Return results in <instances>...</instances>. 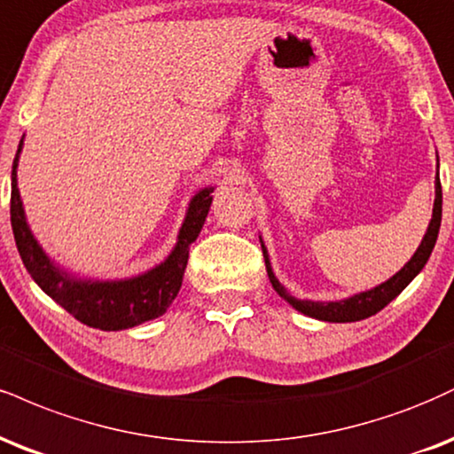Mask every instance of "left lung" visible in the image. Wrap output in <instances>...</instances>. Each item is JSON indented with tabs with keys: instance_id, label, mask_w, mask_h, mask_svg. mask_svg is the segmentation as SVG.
Instances as JSON below:
<instances>
[{
	"instance_id": "1",
	"label": "left lung",
	"mask_w": 454,
	"mask_h": 454,
	"mask_svg": "<svg viewBox=\"0 0 454 454\" xmlns=\"http://www.w3.org/2000/svg\"><path fill=\"white\" fill-rule=\"evenodd\" d=\"M440 222H442V185H440V177H438V182H435L434 215H431L427 234L423 237V243L419 245L417 254L412 255V260L408 262V264L403 266L397 275H393L389 281L383 283V286L370 289V292L357 294V296H353L348 300H340V302H302V300H296L292 294H287L286 287H283L281 283L277 281V277L272 275V269L269 264V255H266L264 245H262V251H264V262H266V272H269V279L272 283V287H275V292L279 294L286 302L292 304L294 309H298L300 313L315 317V319H321V321H334V324H347V321L365 319V317H372L379 313L380 309H385L393 298L400 296L402 289L419 275L420 269H423L425 264H427L431 249H434L435 239H438Z\"/></svg>"
}]
</instances>
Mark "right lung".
<instances>
[{"instance_id":"1","label":"right lung","mask_w":454,"mask_h":454,"mask_svg":"<svg viewBox=\"0 0 454 454\" xmlns=\"http://www.w3.org/2000/svg\"><path fill=\"white\" fill-rule=\"evenodd\" d=\"M20 145H23V139L19 144V152ZM19 152H16V156H19ZM211 192L213 190L207 188L192 199L182 231H179L177 247L173 249L165 264L129 281L82 283L69 279L65 272L54 269L52 262L46 258V254L40 249V245L35 243L29 228H27L19 188H16V158L12 165L10 222H12L14 241L25 269L54 302L61 304L69 315H74L75 319L90 327H99V330L107 332L127 330V327L139 325L144 321L156 319L158 315L165 313L168 304L177 296L185 264H188L190 245L199 237L207 211L211 207Z\"/></svg>"}]
</instances>
